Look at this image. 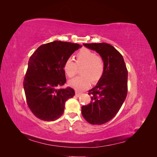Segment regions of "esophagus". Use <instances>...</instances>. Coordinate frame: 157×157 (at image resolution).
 I'll list each match as a JSON object with an SVG mask.
<instances>
[{"mask_svg": "<svg viewBox=\"0 0 157 157\" xmlns=\"http://www.w3.org/2000/svg\"><path fill=\"white\" fill-rule=\"evenodd\" d=\"M81 95V93H79V92H78V91H75V95L76 96H79V95Z\"/></svg>", "mask_w": 157, "mask_h": 157, "instance_id": "1", "label": "esophagus"}]
</instances>
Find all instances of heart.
<instances>
[{
    "label": "heart",
    "mask_w": 157,
    "mask_h": 157,
    "mask_svg": "<svg viewBox=\"0 0 157 157\" xmlns=\"http://www.w3.org/2000/svg\"><path fill=\"white\" fill-rule=\"evenodd\" d=\"M75 63L71 58H68L63 63V69L68 78L75 75L78 68L80 69L81 75L71 79L68 84L78 91H83L89 86L91 82H96L102 78L105 71L103 59L89 49H82L75 55Z\"/></svg>",
    "instance_id": "heart-1"
}]
</instances>
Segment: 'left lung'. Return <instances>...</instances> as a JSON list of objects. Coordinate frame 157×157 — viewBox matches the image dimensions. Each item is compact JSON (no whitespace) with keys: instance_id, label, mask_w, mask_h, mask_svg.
Returning a JSON list of instances; mask_svg holds the SVG:
<instances>
[{"instance_id":"1","label":"left lung","mask_w":157,"mask_h":157,"mask_svg":"<svg viewBox=\"0 0 157 157\" xmlns=\"http://www.w3.org/2000/svg\"><path fill=\"white\" fill-rule=\"evenodd\" d=\"M83 45L100 55L105 63V71L95 86L89 90L91 101L88 105L82 106V114L90 124H102L116 115L125 100L128 72L122 55L111 45Z\"/></svg>"}]
</instances>
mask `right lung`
Listing matches in <instances>:
<instances>
[{
	"label": "right lung",
	"mask_w": 157,
	"mask_h": 157,
	"mask_svg": "<svg viewBox=\"0 0 157 157\" xmlns=\"http://www.w3.org/2000/svg\"><path fill=\"white\" fill-rule=\"evenodd\" d=\"M82 46L55 41L39 46L30 57L23 81L26 100L34 115L45 121L62 116L65 102L75 95L71 87L59 89L66 82L63 63Z\"/></svg>",
	"instance_id": "1"
}]
</instances>
